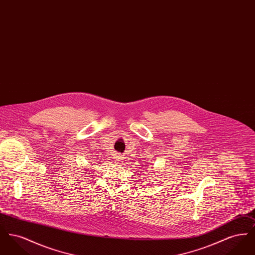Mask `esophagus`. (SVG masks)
Here are the masks:
<instances>
[{"mask_svg":"<svg viewBox=\"0 0 255 255\" xmlns=\"http://www.w3.org/2000/svg\"><path fill=\"white\" fill-rule=\"evenodd\" d=\"M116 159H117L116 161H118V162H121V161L122 160V156H117V157H116Z\"/></svg>","mask_w":255,"mask_h":255,"instance_id":"34e87169","label":"esophagus"}]
</instances>
